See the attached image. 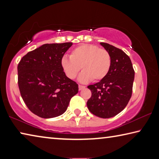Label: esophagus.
I'll use <instances>...</instances> for the list:
<instances>
[{
  "label": "esophagus",
  "instance_id": "1",
  "mask_svg": "<svg viewBox=\"0 0 159 159\" xmlns=\"http://www.w3.org/2000/svg\"><path fill=\"white\" fill-rule=\"evenodd\" d=\"M85 88V86H84V85H79V90H82V89H83V88Z\"/></svg>",
  "mask_w": 159,
  "mask_h": 159
}]
</instances>
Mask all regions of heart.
<instances>
[{
	"label": "heart",
	"instance_id": "1",
	"mask_svg": "<svg viewBox=\"0 0 159 159\" xmlns=\"http://www.w3.org/2000/svg\"><path fill=\"white\" fill-rule=\"evenodd\" d=\"M111 65V57L105 49L95 45L83 44L71 51L70 57H63L61 66L70 79L76 77L82 68L79 80L87 83L99 81L108 74Z\"/></svg>",
	"mask_w": 159,
	"mask_h": 159
}]
</instances>
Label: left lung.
Instances as JSON below:
<instances>
[{
  "label": "left lung",
  "mask_w": 159,
  "mask_h": 159,
  "mask_svg": "<svg viewBox=\"0 0 159 159\" xmlns=\"http://www.w3.org/2000/svg\"><path fill=\"white\" fill-rule=\"evenodd\" d=\"M100 44L111 55V65L104 79L88 86L92 95L87 106L93 114L109 118L127 106L133 92L134 71L130 57L122 50L106 43Z\"/></svg>",
  "instance_id": "8db88e82"
}]
</instances>
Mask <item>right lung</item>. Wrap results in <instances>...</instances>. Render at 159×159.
Masks as SVG:
<instances>
[{
  "instance_id": "add662e5",
  "label": "right lung",
  "mask_w": 159,
  "mask_h": 159,
  "mask_svg": "<svg viewBox=\"0 0 159 159\" xmlns=\"http://www.w3.org/2000/svg\"><path fill=\"white\" fill-rule=\"evenodd\" d=\"M72 43L44 44L29 52L17 66L18 85L30 111L43 118L57 117L66 111L79 85L69 79L61 60Z\"/></svg>"
}]
</instances>
